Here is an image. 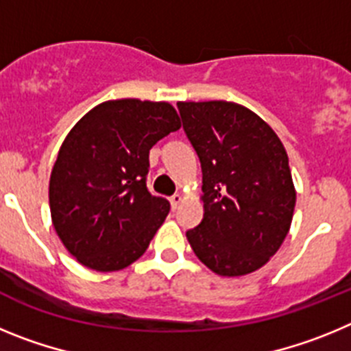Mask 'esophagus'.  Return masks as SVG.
Listing matches in <instances>:
<instances>
[{"label": "esophagus", "instance_id": "obj_1", "mask_svg": "<svg viewBox=\"0 0 351 351\" xmlns=\"http://www.w3.org/2000/svg\"><path fill=\"white\" fill-rule=\"evenodd\" d=\"M182 202V197L179 193H176L173 197H170V206H172V209H178L179 204Z\"/></svg>", "mask_w": 351, "mask_h": 351}]
</instances>
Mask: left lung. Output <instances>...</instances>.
<instances>
[{
	"label": "left lung",
	"instance_id": "8db88e82",
	"mask_svg": "<svg viewBox=\"0 0 351 351\" xmlns=\"http://www.w3.org/2000/svg\"><path fill=\"white\" fill-rule=\"evenodd\" d=\"M182 128L202 163V223L186 232L218 276L258 271L290 232L295 186L274 130L234 101H179Z\"/></svg>",
	"mask_w": 351,
	"mask_h": 351
}]
</instances>
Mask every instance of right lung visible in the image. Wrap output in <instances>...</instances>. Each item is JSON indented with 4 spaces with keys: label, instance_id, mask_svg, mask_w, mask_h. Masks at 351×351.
Returning <instances> with one entry per match:
<instances>
[{
    "label": "right lung",
    "instance_id": "1",
    "mask_svg": "<svg viewBox=\"0 0 351 351\" xmlns=\"http://www.w3.org/2000/svg\"><path fill=\"white\" fill-rule=\"evenodd\" d=\"M179 128L169 101L121 98L96 105L70 130L49 204L56 234L84 267L121 271L144 255L170 210L145 186L149 151Z\"/></svg>",
    "mask_w": 351,
    "mask_h": 351
}]
</instances>
